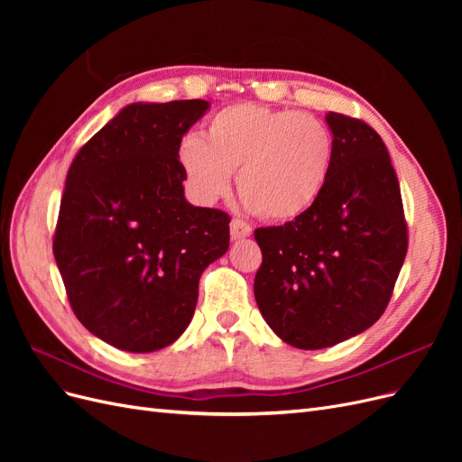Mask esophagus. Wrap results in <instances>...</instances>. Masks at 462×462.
Instances as JSON below:
<instances>
[{"instance_id":"obj_1","label":"esophagus","mask_w":462,"mask_h":462,"mask_svg":"<svg viewBox=\"0 0 462 462\" xmlns=\"http://www.w3.org/2000/svg\"><path fill=\"white\" fill-rule=\"evenodd\" d=\"M229 227H231V239H233V241L245 239V236H248L250 233H253V227H250L246 221H243V219H239V217H233Z\"/></svg>"}]
</instances>
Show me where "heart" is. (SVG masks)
Masks as SVG:
<instances>
[{
  "mask_svg": "<svg viewBox=\"0 0 462 462\" xmlns=\"http://www.w3.org/2000/svg\"><path fill=\"white\" fill-rule=\"evenodd\" d=\"M180 138L177 162L202 204L227 197L231 175L243 202L265 221L304 216L324 192L335 160L328 125L312 114L239 102Z\"/></svg>",
  "mask_w": 462,
  "mask_h": 462,
  "instance_id": "1",
  "label": "heart"
}]
</instances>
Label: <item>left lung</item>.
Returning <instances> with one entry per match:
<instances>
[{
	"instance_id": "left-lung-1",
	"label": "left lung",
	"mask_w": 462,
	"mask_h": 462,
	"mask_svg": "<svg viewBox=\"0 0 462 462\" xmlns=\"http://www.w3.org/2000/svg\"><path fill=\"white\" fill-rule=\"evenodd\" d=\"M335 160L319 200L285 226L260 227L254 297L285 343L314 351L368 329L385 312L409 248L401 187L366 121L328 114Z\"/></svg>"
}]
</instances>
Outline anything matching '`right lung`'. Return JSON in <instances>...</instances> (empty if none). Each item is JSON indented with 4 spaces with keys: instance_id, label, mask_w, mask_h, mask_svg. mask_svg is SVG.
<instances>
[{
    "instance_id": "obj_1",
    "label": "right lung",
    "mask_w": 462,
    "mask_h": 462,
    "mask_svg": "<svg viewBox=\"0 0 462 462\" xmlns=\"http://www.w3.org/2000/svg\"><path fill=\"white\" fill-rule=\"evenodd\" d=\"M208 107L131 104L69 167L53 256L80 324L123 351L171 345L190 324L202 272L229 248V214L190 206L177 162Z\"/></svg>"
}]
</instances>
